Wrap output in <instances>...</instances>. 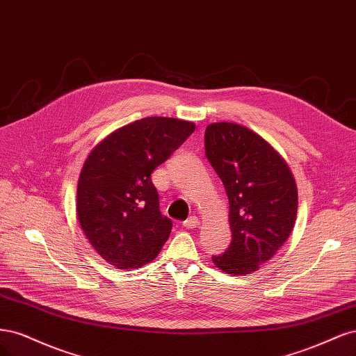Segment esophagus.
Returning <instances> with one entry per match:
<instances>
[{"instance_id":"obj_1","label":"esophagus","mask_w":356,"mask_h":356,"mask_svg":"<svg viewBox=\"0 0 356 356\" xmlns=\"http://www.w3.org/2000/svg\"><path fill=\"white\" fill-rule=\"evenodd\" d=\"M200 225V219L197 216H189L188 219L183 222V227H186V229H193V227H197Z\"/></svg>"}]
</instances>
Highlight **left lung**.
I'll return each mask as SVG.
<instances>
[{
  "label": "left lung",
  "mask_w": 356,
  "mask_h": 356,
  "mask_svg": "<svg viewBox=\"0 0 356 356\" xmlns=\"http://www.w3.org/2000/svg\"><path fill=\"white\" fill-rule=\"evenodd\" d=\"M205 156L229 200L232 243L214 265L247 275L266 263L289 239L297 216V186L282 156L259 134L232 122L210 124Z\"/></svg>",
  "instance_id": "left-lung-1"
}]
</instances>
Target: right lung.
<instances>
[{
  "label": "right lung",
  "mask_w": 356,
  "mask_h": 356,
  "mask_svg": "<svg viewBox=\"0 0 356 356\" xmlns=\"http://www.w3.org/2000/svg\"><path fill=\"white\" fill-rule=\"evenodd\" d=\"M193 130L189 121L142 118L113 131L86 159L76 189L78 220L111 265L140 268L161 251L173 222L159 211L151 175Z\"/></svg>",
  "instance_id": "add662e5"
}]
</instances>
